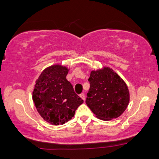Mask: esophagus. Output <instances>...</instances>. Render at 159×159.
<instances>
[{"label":"esophagus","mask_w":159,"mask_h":159,"mask_svg":"<svg viewBox=\"0 0 159 159\" xmlns=\"http://www.w3.org/2000/svg\"><path fill=\"white\" fill-rule=\"evenodd\" d=\"M80 97L81 98V99L84 100V101H85V94H84V93H80Z\"/></svg>","instance_id":"34e87169"}]
</instances>
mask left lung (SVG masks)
<instances>
[{"instance_id":"8db88e82","label":"left lung","mask_w":159,"mask_h":159,"mask_svg":"<svg viewBox=\"0 0 159 159\" xmlns=\"http://www.w3.org/2000/svg\"><path fill=\"white\" fill-rule=\"evenodd\" d=\"M86 103L96 117L111 120L120 117L129 101L127 86L120 75L108 67L92 70Z\"/></svg>"}]
</instances>
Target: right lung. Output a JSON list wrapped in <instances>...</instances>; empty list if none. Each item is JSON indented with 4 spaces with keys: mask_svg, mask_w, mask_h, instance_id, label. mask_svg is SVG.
<instances>
[{
    "mask_svg": "<svg viewBox=\"0 0 159 159\" xmlns=\"http://www.w3.org/2000/svg\"><path fill=\"white\" fill-rule=\"evenodd\" d=\"M68 69L53 65L42 71L36 80L32 99L41 117L49 123L63 125L72 119L84 100L66 79Z\"/></svg>",
    "mask_w": 159,
    "mask_h": 159,
    "instance_id": "obj_1",
    "label": "right lung"
}]
</instances>
